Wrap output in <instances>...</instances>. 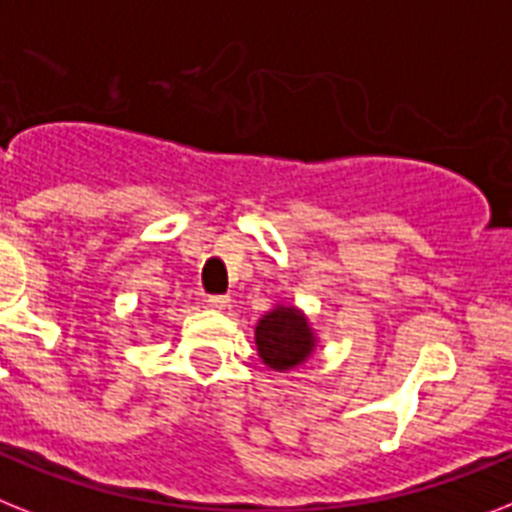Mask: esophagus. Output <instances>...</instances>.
<instances>
[{
  "instance_id": "esophagus-1",
  "label": "esophagus",
  "mask_w": 512,
  "mask_h": 512,
  "mask_svg": "<svg viewBox=\"0 0 512 512\" xmlns=\"http://www.w3.org/2000/svg\"><path fill=\"white\" fill-rule=\"evenodd\" d=\"M205 305L210 307V310H226L228 297H223V294H213V297L205 299Z\"/></svg>"
}]
</instances>
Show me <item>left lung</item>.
<instances>
[{
  "mask_svg": "<svg viewBox=\"0 0 512 512\" xmlns=\"http://www.w3.org/2000/svg\"><path fill=\"white\" fill-rule=\"evenodd\" d=\"M257 355L273 371H292L313 355L318 336L307 315L294 305H276L255 326Z\"/></svg>",
  "mask_w": 512,
  "mask_h": 512,
  "instance_id": "obj_1",
  "label": "left lung"
}]
</instances>
